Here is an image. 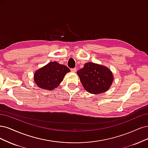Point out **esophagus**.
<instances>
[{
	"mask_svg": "<svg viewBox=\"0 0 148 148\" xmlns=\"http://www.w3.org/2000/svg\"><path fill=\"white\" fill-rule=\"evenodd\" d=\"M71 72H72V73H75L76 71H77V69H76L75 68H72L71 69Z\"/></svg>",
	"mask_w": 148,
	"mask_h": 148,
	"instance_id": "34e87169",
	"label": "esophagus"
}]
</instances>
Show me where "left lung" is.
I'll return each instance as SVG.
<instances>
[{
    "mask_svg": "<svg viewBox=\"0 0 148 148\" xmlns=\"http://www.w3.org/2000/svg\"><path fill=\"white\" fill-rule=\"evenodd\" d=\"M84 88L92 94L106 92L111 86L114 76L105 66L88 62L77 72Z\"/></svg>",
    "mask_w": 148,
    "mask_h": 148,
    "instance_id": "1",
    "label": "left lung"
}]
</instances>
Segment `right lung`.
Returning a JSON list of instances; mask_svg holds the SVG:
<instances>
[{"label":"right lung","mask_w":148,"mask_h":148,"mask_svg":"<svg viewBox=\"0 0 148 148\" xmlns=\"http://www.w3.org/2000/svg\"><path fill=\"white\" fill-rule=\"evenodd\" d=\"M70 69L58 62H50L39 69L34 74L36 84L40 88L52 90L56 88L63 80L65 75Z\"/></svg>","instance_id":"right-lung-1"}]
</instances>
